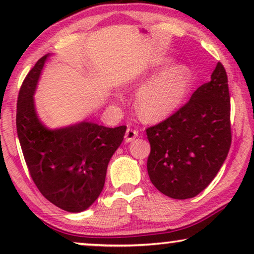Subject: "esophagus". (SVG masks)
Instances as JSON below:
<instances>
[{
    "instance_id": "34e87169",
    "label": "esophagus",
    "mask_w": 254,
    "mask_h": 254,
    "mask_svg": "<svg viewBox=\"0 0 254 254\" xmlns=\"http://www.w3.org/2000/svg\"><path fill=\"white\" fill-rule=\"evenodd\" d=\"M138 135V131L135 129H131V128H128L126 130V134H125V141L126 142H131L134 138H136Z\"/></svg>"
}]
</instances>
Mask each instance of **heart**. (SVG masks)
I'll return each instance as SVG.
<instances>
[{"mask_svg":"<svg viewBox=\"0 0 254 254\" xmlns=\"http://www.w3.org/2000/svg\"><path fill=\"white\" fill-rule=\"evenodd\" d=\"M171 64L170 60L158 62L143 74L136 76L128 86L137 88L144 81ZM192 83V71L185 64H175L142 85L135 97V109L140 118L155 123L165 119L186 98Z\"/></svg>","mask_w":254,"mask_h":254,"instance_id":"1","label":"heart"}]
</instances>
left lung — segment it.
I'll return each mask as SVG.
<instances>
[{
	"mask_svg": "<svg viewBox=\"0 0 254 254\" xmlns=\"http://www.w3.org/2000/svg\"><path fill=\"white\" fill-rule=\"evenodd\" d=\"M152 185L172 199H190L209 185L231 145L230 95L221 62L210 81L199 86L185 105L147 128Z\"/></svg>",
	"mask_w": 254,
	"mask_h": 254,
	"instance_id": "1",
	"label": "left lung"
}]
</instances>
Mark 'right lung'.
Instances as JSON below:
<instances>
[{"mask_svg":"<svg viewBox=\"0 0 254 254\" xmlns=\"http://www.w3.org/2000/svg\"><path fill=\"white\" fill-rule=\"evenodd\" d=\"M38 60L24 79L17 100L16 126L27 169L40 193L55 206L79 213L102 193L111 157L126 126L109 128L91 121L50 129L41 123L34 92L45 62Z\"/></svg>","mask_w":254,"mask_h":254,"instance_id":"1","label":"right lung"}]
</instances>
